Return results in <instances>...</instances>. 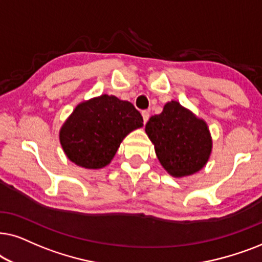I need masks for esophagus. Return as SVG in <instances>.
I'll return each instance as SVG.
<instances>
[{
    "mask_svg": "<svg viewBox=\"0 0 262 262\" xmlns=\"http://www.w3.org/2000/svg\"><path fill=\"white\" fill-rule=\"evenodd\" d=\"M141 115H142V118H144V123L146 124V122H147L149 118V114L147 113V111H142Z\"/></svg>",
    "mask_w": 262,
    "mask_h": 262,
    "instance_id": "obj_1",
    "label": "esophagus"
}]
</instances>
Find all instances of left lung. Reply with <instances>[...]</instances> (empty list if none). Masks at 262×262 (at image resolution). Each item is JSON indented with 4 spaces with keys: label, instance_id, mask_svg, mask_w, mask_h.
Instances as JSON below:
<instances>
[{
    "label": "left lung",
    "instance_id": "8db88e82",
    "mask_svg": "<svg viewBox=\"0 0 262 262\" xmlns=\"http://www.w3.org/2000/svg\"><path fill=\"white\" fill-rule=\"evenodd\" d=\"M145 132L159 163L176 179L194 175L210 159L212 138L207 123L176 100L149 118Z\"/></svg>",
    "mask_w": 262,
    "mask_h": 262
}]
</instances>
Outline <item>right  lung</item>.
<instances>
[{
	"label": "right lung",
	"mask_w": 262,
	"mask_h": 262,
	"mask_svg": "<svg viewBox=\"0 0 262 262\" xmlns=\"http://www.w3.org/2000/svg\"><path fill=\"white\" fill-rule=\"evenodd\" d=\"M144 125L132 103L102 95L76 105L60 129V142L67 158L85 169L110 164L123 139Z\"/></svg>",
	"instance_id": "add662e5"
}]
</instances>
